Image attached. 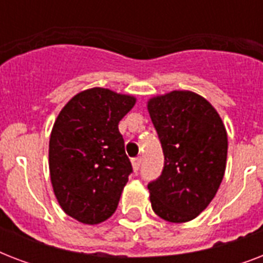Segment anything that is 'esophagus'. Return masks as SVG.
Listing matches in <instances>:
<instances>
[{
  "label": "esophagus",
  "instance_id": "esophagus-1",
  "mask_svg": "<svg viewBox=\"0 0 263 263\" xmlns=\"http://www.w3.org/2000/svg\"><path fill=\"white\" fill-rule=\"evenodd\" d=\"M140 164H142V158L140 157H136V158H132V168L135 172H138L140 168Z\"/></svg>",
  "mask_w": 263,
  "mask_h": 263
}]
</instances>
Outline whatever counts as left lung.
Listing matches in <instances>:
<instances>
[{"label": "left lung", "instance_id": "obj_1", "mask_svg": "<svg viewBox=\"0 0 263 263\" xmlns=\"http://www.w3.org/2000/svg\"><path fill=\"white\" fill-rule=\"evenodd\" d=\"M147 110L165 157L161 176L147 185L153 210L169 222L194 220L216 196L224 177V123L212 103L187 90L153 97Z\"/></svg>", "mask_w": 263, "mask_h": 263}]
</instances>
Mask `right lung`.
Listing matches in <instances>:
<instances>
[{"label": "right lung", "mask_w": 263, "mask_h": 263, "mask_svg": "<svg viewBox=\"0 0 263 263\" xmlns=\"http://www.w3.org/2000/svg\"><path fill=\"white\" fill-rule=\"evenodd\" d=\"M135 97L94 87L76 94L61 109L49 142L54 195L68 216L95 225L116 212L132 173L120 120Z\"/></svg>", "instance_id": "right-lung-1"}]
</instances>
